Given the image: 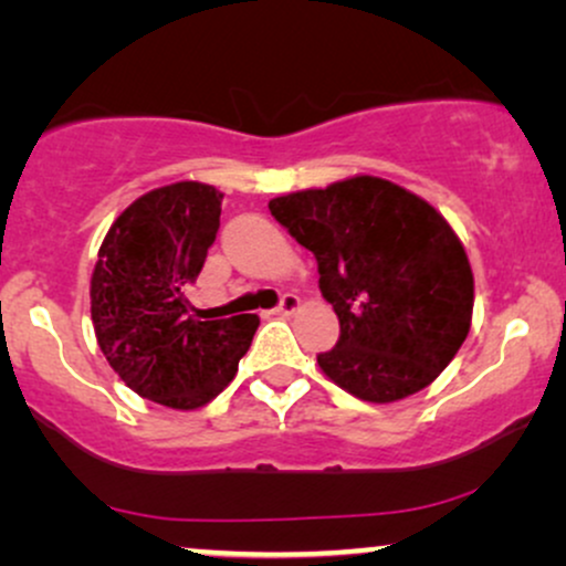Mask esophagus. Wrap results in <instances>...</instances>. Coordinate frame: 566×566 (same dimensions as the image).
Wrapping results in <instances>:
<instances>
[{
	"label": "esophagus",
	"instance_id": "esophagus-1",
	"mask_svg": "<svg viewBox=\"0 0 566 566\" xmlns=\"http://www.w3.org/2000/svg\"><path fill=\"white\" fill-rule=\"evenodd\" d=\"M298 310V296L296 294H285L281 298V304L275 307V315H294Z\"/></svg>",
	"mask_w": 566,
	"mask_h": 566
}]
</instances>
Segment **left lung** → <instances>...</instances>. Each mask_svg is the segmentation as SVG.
<instances>
[{
    "instance_id": "left-lung-1",
    "label": "left lung",
    "mask_w": 566,
    "mask_h": 566,
    "mask_svg": "<svg viewBox=\"0 0 566 566\" xmlns=\"http://www.w3.org/2000/svg\"><path fill=\"white\" fill-rule=\"evenodd\" d=\"M270 211L317 259L342 325L317 365L365 402L427 389L467 342L474 272L434 206L389 179L355 175L277 196Z\"/></svg>"
}]
</instances>
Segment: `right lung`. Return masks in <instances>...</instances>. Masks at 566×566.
Masks as SVG:
<instances>
[{
  "label": "right lung",
  "instance_id": "add662e5",
  "mask_svg": "<svg viewBox=\"0 0 566 566\" xmlns=\"http://www.w3.org/2000/svg\"><path fill=\"white\" fill-rule=\"evenodd\" d=\"M222 198L192 179L145 192L105 232L92 270L99 352L132 391L175 410L214 400L259 328L256 315L198 321L188 312L185 289L214 243Z\"/></svg>",
  "mask_w": 566,
  "mask_h": 566
}]
</instances>
